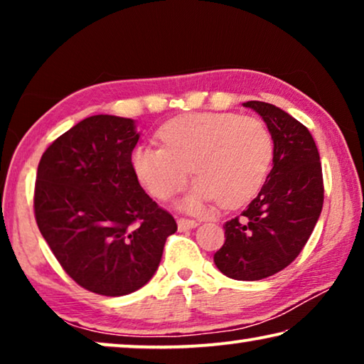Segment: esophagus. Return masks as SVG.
Instances as JSON below:
<instances>
[{"label":"esophagus","mask_w":364,"mask_h":364,"mask_svg":"<svg viewBox=\"0 0 364 364\" xmlns=\"http://www.w3.org/2000/svg\"><path fill=\"white\" fill-rule=\"evenodd\" d=\"M177 227H178V230H192V228L198 227V222L188 220V218H178Z\"/></svg>","instance_id":"1"}]
</instances>
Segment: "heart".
Instances as JSON below:
<instances>
[{"mask_svg":"<svg viewBox=\"0 0 364 364\" xmlns=\"http://www.w3.org/2000/svg\"><path fill=\"white\" fill-rule=\"evenodd\" d=\"M162 147L137 146L131 166L141 186L159 200L192 191L178 203L198 212L207 203L240 207L260 191L273 162V137L255 117L232 112H196L176 117L159 131Z\"/></svg>","mask_w":364,"mask_h":364,"instance_id":"heart-1","label":"heart"}]
</instances>
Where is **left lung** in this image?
Masks as SVG:
<instances>
[{
    "label": "left lung",
    "instance_id": "8db88e82",
    "mask_svg": "<svg viewBox=\"0 0 364 364\" xmlns=\"http://www.w3.org/2000/svg\"><path fill=\"white\" fill-rule=\"evenodd\" d=\"M273 137V167L242 217L228 220L225 243L213 255L218 270L243 282L290 265L305 247L323 208L320 154L308 129L268 102L248 101Z\"/></svg>",
    "mask_w": 364,
    "mask_h": 364
}]
</instances>
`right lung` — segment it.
<instances>
[{"instance_id":"right-lung-1","label":"right lung","mask_w":364,"mask_h":364,"mask_svg":"<svg viewBox=\"0 0 364 364\" xmlns=\"http://www.w3.org/2000/svg\"><path fill=\"white\" fill-rule=\"evenodd\" d=\"M139 137L134 119L91 116L58 137L38 166L39 232L68 275L97 295L142 288L177 232L132 171Z\"/></svg>"}]
</instances>
